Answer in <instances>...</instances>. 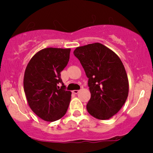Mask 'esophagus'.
Returning <instances> with one entry per match:
<instances>
[{
	"label": "esophagus",
	"instance_id": "obj_1",
	"mask_svg": "<svg viewBox=\"0 0 153 153\" xmlns=\"http://www.w3.org/2000/svg\"><path fill=\"white\" fill-rule=\"evenodd\" d=\"M79 91H80L79 90H74V91H73V93L75 94H78Z\"/></svg>",
	"mask_w": 153,
	"mask_h": 153
}]
</instances>
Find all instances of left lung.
Masks as SVG:
<instances>
[{"label": "left lung", "instance_id": "obj_1", "mask_svg": "<svg viewBox=\"0 0 153 153\" xmlns=\"http://www.w3.org/2000/svg\"><path fill=\"white\" fill-rule=\"evenodd\" d=\"M88 78L91 116L105 120L115 115L127 99L129 81L124 65L115 52L101 43L78 47L73 52Z\"/></svg>", "mask_w": 153, "mask_h": 153}]
</instances>
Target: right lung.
Returning <instances> with one entry per match:
<instances>
[{"instance_id": "1", "label": "right lung", "mask_w": 153, "mask_h": 153, "mask_svg": "<svg viewBox=\"0 0 153 153\" xmlns=\"http://www.w3.org/2000/svg\"><path fill=\"white\" fill-rule=\"evenodd\" d=\"M70 52L71 49H43L33 56L26 68L24 90L27 102L47 122L62 118L69 106L71 92L65 90L60 73L68 65Z\"/></svg>"}]
</instances>
